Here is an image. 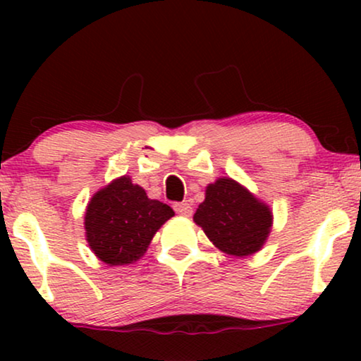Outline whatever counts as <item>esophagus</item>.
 <instances>
[{"label":"esophagus","instance_id":"1","mask_svg":"<svg viewBox=\"0 0 361 361\" xmlns=\"http://www.w3.org/2000/svg\"><path fill=\"white\" fill-rule=\"evenodd\" d=\"M174 210L182 216H190L192 215V205L187 200L177 202V204H174Z\"/></svg>","mask_w":361,"mask_h":361}]
</instances>
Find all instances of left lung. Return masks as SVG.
Segmentation results:
<instances>
[{
    "label": "left lung",
    "instance_id": "1",
    "mask_svg": "<svg viewBox=\"0 0 361 361\" xmlns=\"http://www.w3.org/2000/svg\"><path fill=\"white\" fill-rule=\"evenodd\" d=\"M194 221L220 251L231 256H250L263 248L273 225L269 207L230 177L207 185L205 200Z\"/></svg>",
    "mask_w": 361,
    "mask_h": 361
}]
</instances>
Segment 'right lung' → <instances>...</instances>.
<instances>
[{"label": "right lung", "instance_id": "add662e5", "mask_svg": "<svg viewBox=\"0 0 361 361\" xmlns=\"http://www.w3.org/2000/svg\"><path fill=\"white\" fill-rule=\"evenodd\" d=\"M174 216V210L151 200L128 176L110 182L92 197L85 212L88 246L103 263H135L146 253L156 231Z\"/></svg>", "mask_w": 361, "mask_h": 361}]
</instances>
